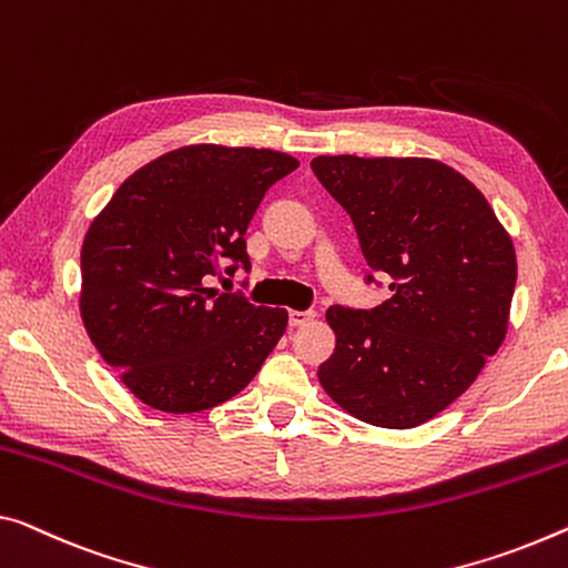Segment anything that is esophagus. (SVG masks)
I'll use <instances>...</instances> for the list:
<instances>
[{
	"instance_id": "obj_1",
	"label": "esophagus",
	"mask_w": 568,
	"mask_h": 568,
	"mask_svg": "<svg viewBox=\"0 0 568 568\" xmlns=\"http://www.w3.org/2000/svg\"><path fill=\"white\" fill-rule=\"evenodd\" d=\"M314 317H317V312L314 310H292L290 312V325L292 327H302V325H307V322H312Z\"/></svg>"
}]
</instances>
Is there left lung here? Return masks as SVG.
Listing matches in <instances>:
<instances>
[{
  "label": "left lung",
  "mask_w": 568,
  "mask_h": 568,
  "mask_svg": "<svg viewBox=\"0 0 568 568\" xmlns=\"http://www.w3.org/2000/svg\"><path fill=\"white\" fill-rule=\"evenodd\" d=\"M312 172L390 282L378 307L327 310L335 353L320 383L365 424L414 429L465 394L503 345L516 248L485 195L444 162L337 154L314 156Z\"/></svg>",
  "instance_id": "obj_1"
}]
</instances>
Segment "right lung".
I'll return each mask as SVG.
<instances>
[{"instance_id": "add662e5", "label": "right lung", "mask_w": 568, "mask_h": 568, "mask_svg": "<svg viewBox=\"0 0 568 568\" xmlns=\"http://www.w3.org/2000/svg\"><path fill=\"white\" fill-rule=\"evenodd\" d=\"M300 168L254 146L190 144L121 182L81 248V317L142 404L207 412L254 381L290 314L211 278L251 268L246 229L266 190Z\"/></svg>"}]
</instances>
